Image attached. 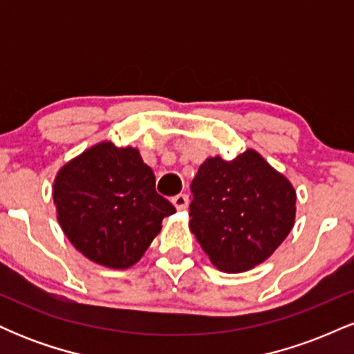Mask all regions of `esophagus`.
I'll return each mask as SVG.
<instances>
[{"instance_id": "1", "label": "esophagus", "mask_w": 354, "mask_h": 354, "mask_svg": "<svg viewBox=\"0 0 354 354\" xmlns=\"http://www.w3.org/2000/svg\"><path fill=\"white\" fill-rule=\"evenodd\" d=\"M171 203L178 211H183L188 206V196H186V194H176V196L171 198Z\"/></svg>"}]
</instances>
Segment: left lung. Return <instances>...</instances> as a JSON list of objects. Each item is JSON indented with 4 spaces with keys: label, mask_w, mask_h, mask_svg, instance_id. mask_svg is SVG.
I'll use <instances>...</instances> for the list:
<instances>
[{
    "label": "left lung",
    "mask_w": 354,
    "mask_h": 354,
    "mask_svg": "<svg viewBox=\"0 0 354 354\" xmlns=\"http://www.w3.org/2000/svg\"><path fill=\"white\" fill-rule=\"evenodd\" d=\"M191 191L189 230L223 273L265 263L295 226V186L251 148L230 161L206 158Z\"/></svg>",
    "instance_id": "8db88e82"
}]
</instances>
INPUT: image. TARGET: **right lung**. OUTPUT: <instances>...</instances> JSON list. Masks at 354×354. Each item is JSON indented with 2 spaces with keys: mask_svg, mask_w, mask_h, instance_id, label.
Returning <instances> with one entry per match:
<instances>
[{
  "mask_svg": "<svg viewBox=\"0 0 354 354\" xmlns=\"http://www.w3.org/2000/svg\"><path fill=\"white\" fill-rule=\"evenodd\" d=\"M56 218L71 245L111 270L136 265L174 206L154 189L140 149L104 140L64 163L53 181Z\"/></svg>",
  "mask_w": 354,
  "mask_h": 354,
  "instance_id": "right-lung-1",
  "label": "right lung"
}]
</instances>
